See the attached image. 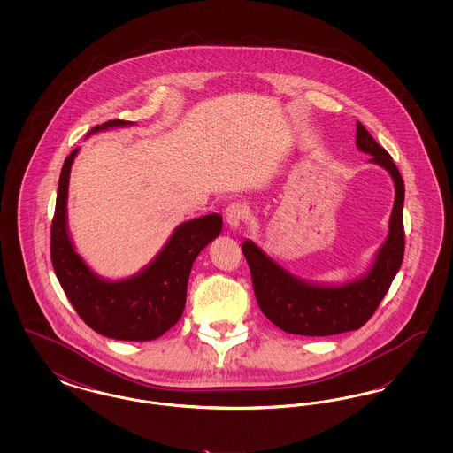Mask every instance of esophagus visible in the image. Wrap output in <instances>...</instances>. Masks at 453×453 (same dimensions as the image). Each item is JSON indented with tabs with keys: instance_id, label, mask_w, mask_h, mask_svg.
Here are the masks:
<instances>
[{
	"instance_id": "obj_1",
	"label": "esophagus",
	"mask_w": 453,
	"mask_h": 453,
	"mask_svg": "<svg viewBox=\"0 0 453 453\" xmlns=\"http://www.w3.org/2000/svg\"><path fill=\"white\" fill-rule=\"evenodd\" d=\"M226 220H227V224L231 226V227H237L242 220H244V217H246V209H244V205L242 203H239V202H231L227 207H226Z\"/></svg>"
}]
</instances>
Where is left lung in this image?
<instances>
[{
  "label": "left lung",
  "mask_w": 453,
  "mask_h": 453,
  "mask_svg": "<svg viewBox=\"0 0 453 453\" xmlns=\"http://www.w3.org/2000/svg\"><path fill=\"white\" fill-rule=\"evenodd\" d=\"M357 146L370 154V161L384 166L395 183V202L388 236L377 259L362 280L342 287L303 283L268 258L251 241L242 244L250 265L255 296L261 312L285 333L301 336H331L360 329L373 316L401 268L404 257V181L388 154L357 122Z\"/></svg>",
  "instance_id": "obj_1"
}]
</instances>
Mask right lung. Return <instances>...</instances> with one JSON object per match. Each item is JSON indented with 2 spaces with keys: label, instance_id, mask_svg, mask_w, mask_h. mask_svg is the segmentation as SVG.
<instances>
[{
  "label": "right lung",
  "instance_id": "add662e5",
  "mask_svg": "<svg viewBox=\"0 0 453 453\" xmlns=\"http://www.w3.org/2000/svg\"><path fill=\"white\" fill-rule=\"evenodd\" d=\"M129 124L115 119L91 132ZM76 152L78 148L63 165L50 226V259L56 277L78 316L93 331L124 342L156 340L181 318L192 265L198 253L220 234L222 217L209 214L183 222L144 272L127 280H102L74 253L67 236L65 200Z\"/></svg>",
  "mask_w": 453,
  "mask_h": 453
}]
</instances>
